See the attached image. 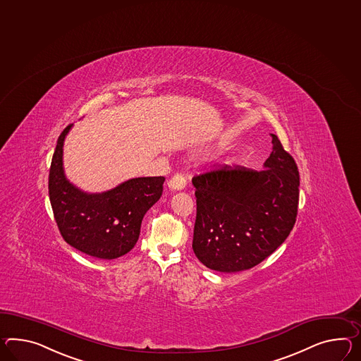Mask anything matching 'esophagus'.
<instances>
[{
	"instance_id": "34e87169",
	"label": "esophagus",
	"mask_w": 361,
	"mask_h": 361,
	"mask_svg": "<svg viewBox=\"0 0 361 361\" xmlns=\"http://www.w3.org/2000/svg\"><path fill=\"white\" fill-rule=\"evenodd\" d=\"M185 185H186V180H185L183 173H176L175 176H172V178L168 181V188L171 190H183Z\"/></svg>"
}]
</instances>
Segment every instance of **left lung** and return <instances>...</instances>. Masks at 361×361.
<instances>
[{"instance_id":"obj_1","label":"left lung","mask_w":361,"mask_h":361,"mask_svg":"<svg viewBox=\"0 0 361 361\" xmlns=\"http://www.w3.org/2000/svg\"><path fill=\"white\" fill-rule=\"evenodd\" d=\"M264 169H212L192 183L194 255L206 267L238 273L261 264L288 238L299 204L298 166L275 134Z\"/></svg>"}]
</instances>
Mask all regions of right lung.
<instances>
[{
	"label": "right lung",
	"instance_id": "obj_1",
	"mask_svg": "<svg viewBox=\"0 0 361 361\" xmlns=\"http://www.w3.org/2000/svg\"><path fill=\"white\" fill-rule=\"evenodd\" d=\"M68 125L57 140L49 169V200L63 240L85 255L115 259L130 252L142 219L163 193L164 177H137L103 193H86L65 176L62 166Z\"/></svg>",
	"mask_w": 361,
	"mask_h": 361
}]
</instances>
